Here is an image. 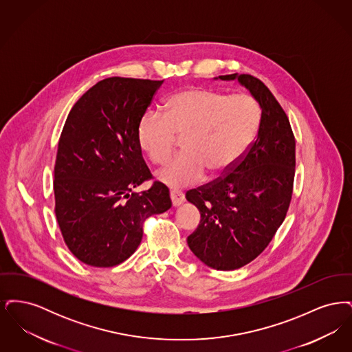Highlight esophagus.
Here are the masks:
<instances>
[{"label":"esophagus","mask_w":352,"mask_h":352,"mask_svg":"<svg viewBox=\"0 0 352 352\" xmlns=\"http://www.w3.org/2000/svg\"><path fill=\"white\" fill-rule=\"evenodd\" d=\"M170 198H171V203L174 207L181 206L184 201V194L179 190H171L170 191Z\"/></svg>","instance_id":"esophagus-1"}]
</instances>
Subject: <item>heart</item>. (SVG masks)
Wrapping results in <instances>:
<instances>
[{"label": "heart", "mask_w": 352, "mask_h": 352, "mask_svg": "<svg viewBox=\"0 0 352 352\" xmlns=\"http://www.w3.org/2000/svg\"><path fill=\"white\" fill-rule=\"evenodd\" d=\"M260 125V109L248 95L211 88H187L168 98L165 113L149 109L137 125V141L153 164H164L184 135L182 153L155 178L179 187L228 173L250 149Z\"/></svg>", "instance_id": "1"}]
</instances>
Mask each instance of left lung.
<instances>
[{
  "label": "left lung",
  "mask_w": 352,
  "mask_h": 352,
  "mask_svg": "<svg viewBox=\"0 0 352 352\" xmlns=\"http://www.w3.org/2000/svg\"><path fill=\"white\" fill-rule=\"evenodd\" d=\"M219 79L245 87L261 118L256 141L232 173L186 192L201 212L187 244L207 267L234 270L264 251L284 221L293 192L296 140L284 109L261 80L245 74Z\"/></svg>",
  "instance_id": "left-lung-1"
}]
</instances>
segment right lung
I'll return each mask as SVG.
<instances>
[{"instance_id": "add662e5", "label": "right lung", "mask_w": 352, "mask_h": 352, "mask_svg": "<svg viewBox=\"0 0 352 352\" xmlns=\"http://www.w3.org/2000/svg\"><path fill=\"white\" fill-rule=\"evenodd\" d=\"M164 80L107 78L76 101L59 138L54 168L55 215L68 250L109 268L133 254L145 219L171 207L168 188L151 179L137 125Z\"/></svg>"}]
</instances>
